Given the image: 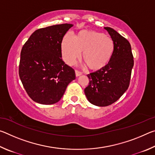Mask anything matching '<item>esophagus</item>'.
<instances>
[{"instance_id":"esophagus-1","label":"esophagus","mask_w":155,"mask_h":155,"mask_svg":"<svg viewBox=\"0 0 155 155\" xmlns=\"http://www.w3.org/2000/svg\"><path fill=\"white\" fill-rule=\"evenodd\" d=\"M75 74H76V77H79V76L82 75V72H81L78 71V70H75Z\"/></svg>"}]
</instances>
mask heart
<instances>
[{
    "label": "heart",
    "mask_w": 155,
    "mask_h": 155,
    "mask_svg": "<svg viewBox=\"0 0 155 155\" xmlns=\"http://www.w3.org/2000/svg\"><path fill=\"white\" fill-rule=\"evenodd\" d=\"M114 51L111 38L94 31H81L76 38L67 33L61 43L62 57L68 64H74L83 52V61L92 70H98L108 64Z\"/></svg>",
    "instance_id": "obj_1"
}]
</instances>
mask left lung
Wrapping results in <instances>:
<instances>
[{
    "label": "left lung",
    "instance_id": "left-lung-1",
    "mask_svg": "<svg viewBox=\"0 0 155 155\" xmlns=\"http://www.w3.org/2000/svg\"><path fill=\"white\" fill-rule=\"evenodd\" d=\"M104 29L114 40V53L108 64L87 74L90 83L84 90L88 101L98 107L113 104L127 90L134 65L129 41L114 28Z\"/></svg>",
    "mask_w": 155,
    "mask_h": 155
}]
</instances>
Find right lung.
<instances>
[{
	"label": "right lung",
	"mask_w": 155,
	"mask_h": 155,
	"mask_svg": "<svg viewBox=\"0 0 155 155\" xmlns=\"http://www.w3.org/2000/svg\"><path fill=\"white\" fill-rule=\"evenodd\" d=\"M72 26L57 25L36 30L22 47L19 76L28 95L36 103H57L75 79L74 70L61 59L63 38Z\"/></svg>",
	"instance_id": "add662e5"
}]
</instances>
